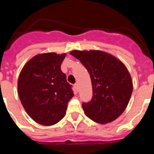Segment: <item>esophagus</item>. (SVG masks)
Returning <instances> with one entry per match:
<instances>
[{"label":"esophagus","instance_id":"esophagus-1","mask_svg":"<svg viewBox=\"0 0 154 154\" xmlns=\"http://www.w3.org/2000/svg\"><path fill=\"white\" fill-rule=\"evenodd\" d=\"M74 88H75V90H77V91H78V85H77V84H74Z\"/></svg>","mask_w":154,"mask_h":154}]
</instances>
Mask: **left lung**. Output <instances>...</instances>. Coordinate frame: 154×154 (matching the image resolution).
<instances>
[{
	"label": "left lung",
	"instance_id": "left-lung-1",
	"mask_svg": "<svg viewBox=\"0 0 154 154\" xmlns=\"http://www.w3.org/2000/svg\"><path fill=\"white\" fill-rule=\"evenodd\" d=\"M70 54L80 60L91 78L93 97L82 103L86 116L100 124L116 120L127 107L133 90L125 66L114 56L98 50H74Z\"/></svg>",
	"mask_w": 154,
	"mask_h": 154
}]
</instances>
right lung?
I'll list each match as a JSON object with an SVG mask.
<instances>
[{"instance_id": "1", "label": "right lung", "mask_w": 154, "mask_h": 154, "mask_svg": "<svg viewBox=\"0 0 154 154\" xmlns=\"http://www.w3.org/2000/svg\"><path fill=\"white\" fill-rule=\"evenodd\" d=\"M66 54H38L24 65L18 79V93L23 106L37 123L49 126L64 117L74 97L61 65Z\"/></svg>"}]
</instances>
